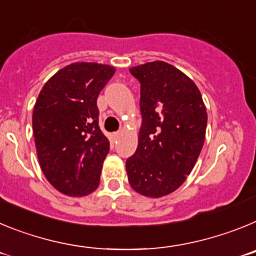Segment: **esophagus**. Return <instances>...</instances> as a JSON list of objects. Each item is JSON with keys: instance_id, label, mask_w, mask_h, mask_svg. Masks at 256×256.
Wrapping results in <instances>:
<instances>
[{"instance_id": "34e87169", "label": "esophagus", "mask_w": 256, "mask_h": 256, "mask_svg": "<svg viewBox=\"0 0 256 256\" xmlns=\"http://www.w3.org/2000/svg\"><path fill=\"white\" fill-rule=\"evenodd\" d=\"M119 136H120V134H119V132H116V133H112V142H115V141H116V140L119 138Z\"/></svg>"}]
</instances>
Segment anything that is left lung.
<instances>
[{"label": "left lung", "instance_id": "left-lung-1", "mask_svg": "<svg viewBox=\"0 0 256 256\" xmlns=\"http://www.w3.org/2000/svg\"><path fill=\"white\" fill-rule=\"evenodd\" d=\"M141 83L142 126L126 159L130 184L146 198L174 192L195 166L205 141L208 114L198 86L165 61L133 66Z\"/></svg>", "mask_w": 256, "mask_h": 256}]
</instances>
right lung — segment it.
Instances as JSON below:
<instances>
[{"label": "right lung", "mask_w": 256, "mask_h": 256, "mask_svg": "<svg viewBox=\"0 0 256 256\" xmlns=\"http://www.w3.org/2000/svg\"><path fill=\"white\" fill-rule=\"evenodd\" d=\"M115 68L74 62L44 83L33 108L38 162L52 186L66 196H87L100 184L110 142L98 126L97 97Z\"/></svg>", "instance_id": "right-lung-1"}]
</instances>
